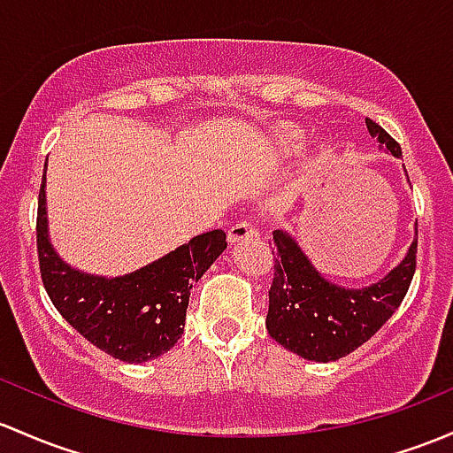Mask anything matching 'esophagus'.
I'll use <instances>...</instances> for the list:
<instances>
[{"label": "esophagus", "mask_w": 453, "mask_h": 453, "mask_svg": "<svg viewBox=\"0 0 453 453\" xmlns=\"http://www.w3.org/2000/svg\"><path fill=\"white\" fill-rule=\"evenodd\" d=\"M258 236H260V227H258V223H254V221L234 223V226L230 227V232H227V239H230V242L258 239Z\"/></svg>", "instance_id": "1"}]
</instances>
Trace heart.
I'll return each mask as SVG.
<instances>
[{"mask_svg":"<svg viewBox=\"0 0 453 453\" xmlns=\"http://www.w3.org/2000/svg\"><path fill=\"white\" fill-rule=\"evenodd\" d=\"M280 147H282L284 154H295V151L299 150V136L295 134L293 130L284 132L282 136H280ZM323 160V154H317L312 158V165H319Z\"/></svg>","mask_w":453,"mask_h":453,"instance_id":"b5f03b06","label":"heart"}]
</instances>
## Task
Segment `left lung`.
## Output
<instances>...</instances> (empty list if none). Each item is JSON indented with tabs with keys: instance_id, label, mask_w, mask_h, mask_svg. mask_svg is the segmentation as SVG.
<instances>
[{
	"instance_id": "obj_1",
	"label": "left lung",
	"mask_w": 453,
	"mask_h": 453,
	"mask_svg": "<svg viewBox=\"0 0 453 453\" xmlns=\"http://www.w3.org/2000/svg\"><path fill=\"white\" fill-rule=\"evenodd\" d=\"M373 139L395 158L399 142L366 119ZM273 282L269 288L266 332L293 354L314 363H332L351 354L393 317L406 297L417 269V236L406 258L387 278L366 288H342L314 269L302 247L287 232L275 230Z\"/></svg>"
}]
</instances>
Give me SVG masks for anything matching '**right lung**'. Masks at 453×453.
<instances>
[{"label":"right lung","instance_id":"obj_1","mask_svg":"<svg viewBox=\"0 0 453 453\" xmlns=\"http://www.w3.org/2000/svg\"><path fill=\"white\" fill-rule=\"evenodd\" d=\"M36 247L42 287L65 321L112 358L147 363L169 351L184 334L190 288L227 242L226 232L212 230L123 278L80 273L60 260L47 239L42 175Z\"/></svg>","mask_w":453,"mask_h":453}]
</instances>
